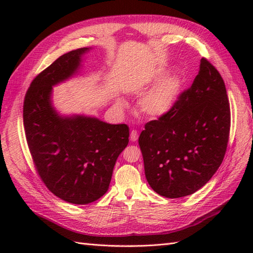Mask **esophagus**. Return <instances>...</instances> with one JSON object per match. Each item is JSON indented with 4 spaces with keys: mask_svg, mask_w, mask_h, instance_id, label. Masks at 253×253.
Masks as SVG:
<instances>
[{
    "mask_svg": "<svg viewBox=\"0 0 253 253\" xmlns=\"http://www.w3.org/2000/svg\"><path fill=\"white\" fill-rule=\"evenodd\" d=\"M139 135H138V131L137 130H131L130 132V140L131 141H137Z\"/></svg>",
    "mask_w": 253,
    "mask_h": 253,
    "instance_id": "esophagus-1",
    "label": "esophagus"
}]
</instances>
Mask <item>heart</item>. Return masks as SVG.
<instances>
[{
    "label": "heart",
    "instance_id": "b5f03b06",
    "mask_svg": "<svg viewBox=\"0 0 253 253\" xmlns=\"http://www.w3.org/2000/svg\"><path fill=\"white\" fill-rule=\"evenodd\" d=\"M181 80L178 77H169L155 84L144 93L139 101V110L144 116L159 118L169 113L181 92ZM120 104L125 105L124 101Z\"/></svg>",
    "mask_w": 253,
    "mask_h": 253
}]
</instances>
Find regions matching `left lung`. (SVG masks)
<instances>
[{
	"label": "left lung",
	"mask_w": 253,
	"mask_h": 253,
	"mask_svg": "<svg viewBox=\"0 0 253 253\" xmlns=\"http://www.w3.org/2000/svg\"><path fill=\"white\" fill-rule=\"evenodd\" d=\"M230 107L224 80L206 57L189 88L139 137L144 173L159 195H192L212 178L226 153Z\"/></svg>",
	"instance_id": "1"
}]
</instances>
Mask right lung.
I'll list each match as a JSON object with an SVG mask.
<instances>
[{
    "label": "right lung",
    "instance_id": "add662e5",
    "mask_svg": "<svg viewBox=\"0 0 253 253\" xmlns=\"http://www.w3.org/2000/svg\"><path fill=\"white\" fill-rule=\"evenodd\" d=\"M88 50L58 57L32 80L24 100V128L37 173L53 195L73 204H88L104 195L118 155L129 141L126 124L62 117L51 104L52 85L73 76Z\"/></svg>",
    "mask_w": 253,
    "mask_h": 253
}]
</instances>
